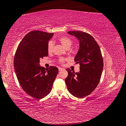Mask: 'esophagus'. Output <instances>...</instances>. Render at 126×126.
Masks as SVG:
<instances>
[{"label":"esophagus","mask_w":126,"mask_h":126,"mask_svg":"<svg viewBox=\"0 0 126 126\" xmlns=\"http://www.w3.org/2000/svg\"><path fill=\"white\" fill-rule=\"evenodd\" d=\"M63 69H64L63 68H61V67H59V71H61L62 70H63Z\"/></svg>","instance_id":"34e87169"}]
</instances>
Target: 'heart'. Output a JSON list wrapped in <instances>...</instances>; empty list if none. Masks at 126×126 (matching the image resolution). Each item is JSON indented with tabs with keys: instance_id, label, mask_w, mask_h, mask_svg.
<instances>
[{
	"instance_id": "obj_1",
	"label": "heart",
	"mask_w": 126,
	"mask_h": 126,
	"mask_svg": "<svg viewBox=\"0 0 126 126\" xmlns=\"http://www.w3.org/2000/svg\"><path fill=\"white\" fill-rule=\"evenodd\" d=\"M58 41L59 43L61 44L63 47L67 49H69L71 46L73 44V40L71 38L67 36H61L58 39ZM53 44L52 41H49L48 44V51L49 53L52 52L53 49ZM67 59L64 58H60L59 59V62L60 63H63L65 61H66Z\"/></svg>"
}]
</instances>
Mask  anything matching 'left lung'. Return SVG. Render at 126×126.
<instances>
[{
    "label": "left lung",
    "mask_w": 126,
    "mask_h": 126,
    "mask_svg": "<svg viewBox=\"0 0 126 126\" xmlns=\"http://www.w3.org/2000/svg\"><path fill=\"white\" fill-rule=\"evenodd\" d=\"M79 41V49L74 59L80 64V71L66 69L65 81L68 90L78 98H82L94 90L100 82L103 68V60L99 46L89 34L81 31H69Z\"/></svg>",
    "instance_id": "obj_1"
}]
</instances>
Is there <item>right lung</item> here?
<instances>
[{
    "label": "right lung",
    "instance_id": "obj_1",
    "mask_svg": "<svg viewBox=\"0 0 126 126\" xmlns=\"http://www.w3.org/2000/svg\"><path fill=\"white\" fill-rule=\"evenodd\" d=\"M53 35L39 31L30 32L18 45L14 58L20 85L26 94L37 99L50 92L59 72L55 66L45 68L39 65V59L48 55V41Z\"/></svg>",
    "mask_w": 126,
    "mask_h": 126
}]
</instances>
